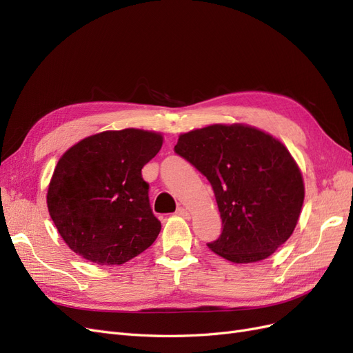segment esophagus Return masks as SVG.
I'll return each mask as SVG.
<instances>
[{"label":"esophagus","mask_w":353,"mask_h":353,"mask_svg":"<svg viewBox=\"0 0 353 353\" xmlns=\"http://www.w3.org/2000/svg\"><path fill=\"white\" fill-rule=\"evenodd\" d=\"M176 215L188 219V218H190V212H188L187 209H184V208H178V209H176Z\"/></svg>","instance_id":"34e87169"}]
</instances>
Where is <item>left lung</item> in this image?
Here are the masks:
<instances>
[{"instance_id": "8db88e82", "label": "left lung", "mask_w": 353, "mask_h": 353, "mask_svg": "<svg viewBox=\"0 0 353 353\" xmlns=\"http://www.w3.org/2000/svg\"><path fill=\"white\" fill-rule=\"evenodd\" d=\"M175 152L212 184L222 218L208 248L234 263L263 261L293 234L305 199L301 168L271 134L245 123H213L181 134Z\"/></svg>"}]
</instances>
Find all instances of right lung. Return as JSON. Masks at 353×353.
<instances>
[{
	"label": "right lung",
	"instance_id": "add662e5",
	"mask_svg": "<svg viewBox=\"0 0 353 353\" xmlns=\"http://www.w3.org/2000/svg\"><path fill=\"white\" fill-rule=\"evenodd\" d=\"M162 144L160 132L126 128L83 138L59 159L47 206L72 252L110 266L150 248L162 225L141 169Z\"/></svg>",
	"mask_w": 353,
	"mask_h": 353
}]
</instances>
